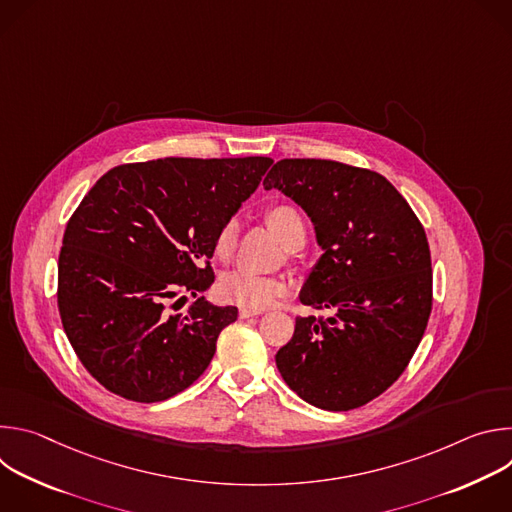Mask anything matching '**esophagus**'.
Here are the masks:
<instances>
[{
    "label": "esophagus",
    "instance_id": "esophagus-1",
    "mask_svg": "<svg viewBox=\"0 0 512 512\" xmlns=\"http://www.w3.org/2000/svg\"><path fill=\"white\" fill-rule=\"evenodd\" d=\"M261 310H255V308H241L239 310V316L241 318H253V316H259Z\"/></svg>",
    "mask_w": 512,
    "mask_h": 512
}]
</instances>
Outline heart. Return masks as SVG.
Wrapping results in <instances>:
<instances>
[{
	"label": "heart",
	"instance_id": "heart-1",
	"mask_svg": "<svg viewBox=\"0 0 512 512\" xmlns=\"http://www.w3.org/2000/svg\"><path fill=\"white\" fill-rule=\"evenodd\" d=\"M265 221L271 231L279 237V241L289 249L296 251L306 243V223L302 214L285 202L271 204L265 210ZM239 237V223L237 218H227V221L218 227L214 235V255L227 259L235 251ZM283 281L277 277H265L251 271H233L227 273L221 283H218V296L225 302L239 304L243 308H265L275 298L283 294Z\"/></svg>",
	"mask_w": 512,
	"mask_h": 512
}]
</instances>
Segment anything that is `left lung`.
Instances as JSON below:
<instances>
[{"label": "left lung", "instance_id": "obj_1", "mask_svg": "<svg viewBox=\"0 0 512 512\" xmlns=\"http://www.w3.org/2000/svg\"><path fill=\"white\" fill-rule=\"evenodd\" d=\"M312 218L324 255L275 354L291 391L326 411L385 393L407 369L431 314V255L419 218L381 174L332 160H279L263 180Z\"/></svg>", "mask_w": 512, "mask_h": 512}]
</instances>
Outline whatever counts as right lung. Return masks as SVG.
<instances>
[{"mask_svg": "<svg viewBox=\"0 0 512 512\" xmlns=\"http://www.w3.org/2000/svg\"><path fill=\"white\" fill-rule=\"evenodd\" d=\"M271 158H164L109 170L72 212L58 255V312L83 367L107 391L166 401L210 364L237 308L206 291L214 235L259 186Z\"/></svg>", "mask_w": 512, "mask_h": 512, "instance_id": "add662e5", "label": "right lung"}]
</instances>
